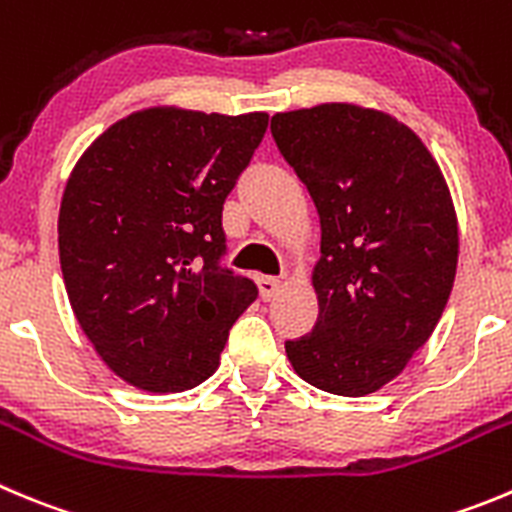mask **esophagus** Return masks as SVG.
<instances>
[{
	"label": "esophagus",
	"mask_w": 512,
	"mask_h": 512,
	"mask_svg": "<svg viewBox=\"0 0 512 512\" xmlns=\"http://www.w3.org/2000/svg\"><path fill=\"white\" fill-rule=\"evenodd\" d=\"M257 285H260V295H262V300H272L275 298V295L280 293V280L278 278H265V275H262V278H257Z\"/></svg>",
	"instance_id": "1"
}]
</instances>
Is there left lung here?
I'll list each match as a JSON object with an SVG mask.
<instances>
[{"mask_svg": "<svg viewBox=\"0 0 512 512\" xmlns=\"http://www.w3.org/2000/svg\"><path fill=\"white\" fill-rule=\"evenodd\" d=\"M321 217L318 323L285 341L303 381L364 396L399 376L450 300L457 217L437 161L396 118L348 103L272 116Z\"/></svg>", "mask_w": 512, "mask_h": 512, "instance_id": "8db88e82", "label": "left lung"}]
</instances>
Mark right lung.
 Wrapping results in <instances>:
<instances>
[{
  "instance_id": "right-lung-1",
  "label": "right lung",
  "mask_w": 512,
  "mask_h": 512,
  "mask_svg": "<svg viewBox=\"0 0 512 512\" xmlns=\"http://www.w3.org/2000/svg\"><path fill=\"white\" fill-rule=\"evenodd\" d=\"M267 113L148 108L113 123L70 174L60 267L80 328L143 391L217 371L257 285L224 265V199L265 138Z\"/></svg>"
}]
</instances>
